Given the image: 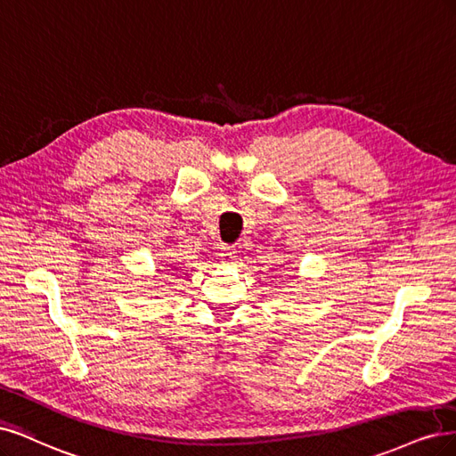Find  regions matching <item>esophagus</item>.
Returning <instances> with one entry per match:
<instances>
[{
	"mask_svg": "<svg viewBox=\"0 0 456 456\" xmlns=\"http://www.w3.org/2000/svg\"><path fill=\"white\" fill-rule=\"evenodd\" d=\"M219 256H222L227 261L232 259V257H237V248L229 246V244H222V246H219Z\"/></svg>",
	"mask_w": 456,
	"mask_h": 456,
	"instance_id": "esophagus-1",
	"label": "esophagus"
}]
</instances>
